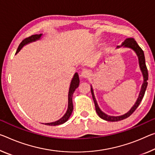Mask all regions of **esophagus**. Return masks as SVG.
I'll return each instance as SVG.
<instances>
[{
    "label": "esophagus",
    "mask_w": 155,
    "mask_h": 155,
    "mask_svg": "<svg viewBox=\"0 0 155 155\" xmlns=\"http://www.w3.org/2000/svg\"><path fill=\"white\" fill-rule=\"evenodd\" d=\"M81 77L83 78H87L90 76V72L87 70H83L82 71L81 74Z\"/></svg>",
    "instance_id": "esophagus-1"
}]
</instances>
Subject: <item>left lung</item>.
<instances>
[{
    "instance_id": "1",
    "label": "left lung",
    "mask_w": 155,
    "mask_h": 155,
    "mask_svg": "<svg viewBox=\"0 0 155 155\" xmlns=\"http://www.w3.org/2000/svg\"><path fill=\"white\" fill-rule=\"evenodd\" d=\"M121 46V47L124 46V48H131L132 50H133L135 51V53L137 54V56H138L139 67H140V69H141L142 74H143V84H142L141 89V91H140L138 99H137V101L134 104V105L132 107L130 110L124 115H121V116H117V117L109 116V115L105 114L104 112H103L101 110V109L99 107V105H98V104H97V101H96V99L94 97V92H93L92 87V85H91V92H92V99H93V101H94V103L96 112H97V113L98 114V115H99V117L100 118H101L102 119H104V120H105V121H121V120L126 119V118L130 116L132 113L135 111V110L138 107V106L140 104V103L141 102V101H142V99H143V98L144 97L145 92H146V90L147 85H148V82H147V81L148 80V69H147L146 65V60H145V56H144L143 51L142 50V49L139 46L138 44H137V43L136 42V41H135L134 39L132 38H126V40L124 41V42H123L122 45ZM117 48H120V46H118Z\"/></svg>"
}]
</instances>
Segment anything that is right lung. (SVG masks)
<instances>
[{
	"label": "right lung",
	"mask_w": 155,
	"mask_h": 155,
	"mask_svg": "<svg viewBox=\"0 0 155 155\" xmlns=\"http://www.w3.org/2000/svg\"><path fill=\"white\" fill-rule=\"evenodd\" d=\"M41 36H42V34H35V35H32L29 37H28L25 38L24 40L22 41L19 45L18 49H17V51L16 54L19 51L21 50V48H23L24 45H27L29 43L34 42V41H36L37 40H39L41 38ZM78 85H79V78H78V73H75L72 79V81L70 83V89H69V93H68V110L66 111L65 114L63 117H61L60 119H58V121L51 122V123H47L45 124V125H48V126H58V125H61L64 124L68 120L69 118L70 117L71 114H72V112L73 111V104H72V96L75 90L78 87Z\"/></svg>",
	"instance_id": "obj_1"
}]
</instances>
